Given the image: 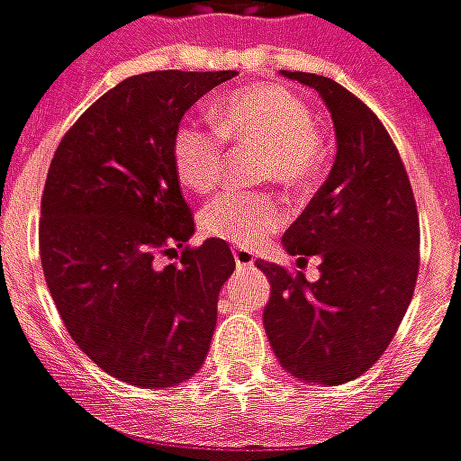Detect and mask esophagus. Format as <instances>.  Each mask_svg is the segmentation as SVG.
<instances>
[{
  "instance_id": "34e87169",
  "label": "esophagus",
  "mask_w": 461,
  "mask_h": 461,
  "mask_svg": "<svg viewBox=\"0 0 461 461\" xmlns=\"http://www.w3.org/2000/svg\"><path fill=\"white\" fill-rule=\"evenodd\" d=\"M234 262H237V267H252L255 265V252H249V249H234Z\"/></svg>"
}]
</instances>
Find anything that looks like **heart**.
Masks as SVG:
<instances>
[{"instance_id":"obj_1","label":"heart","mask_w":461,"mask_h":461,"mask_svg":"<svg viewBox=\"0 0 461 461\" xmlns=\"http://www.w3.org/2000/svg\"><path fill=\"white\" fill-rule=\"evenodd\" d=\"M213 131L184 123L171 140V164L181 186L209 191L221 174V141L259 149V178L300 194L315 186L325 146L315 113L293 90L257 83L231 90L212 113ZM285 224L277 196L265 191H224L199 212V227L214 240L240 247L259 244Z\"/></svg>"}]
</instances>
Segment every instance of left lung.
I'll use <instances>...</instances> for the list:
<instances>
[{
	"label": "left lung",
	"mask_w": 461,
	"mask_h": 461,
	"mask_svg": "<svg viewBox=\"0 0 461 461\" xmlns=\"http://www.w3.org/2000/svg\"><path fill=\"white\" fill-rule=\"evenodd\" d=\"M283 75L321 93L338 153L283 237L297 262L321 257V280L257 259L272 287L265 330L287 374L336 386L366 374L402 325L419 275V214L402 156L375 113L330 77Z\"/></svg>",
	"instance_id": "left-lung-1"
}]
</instances>
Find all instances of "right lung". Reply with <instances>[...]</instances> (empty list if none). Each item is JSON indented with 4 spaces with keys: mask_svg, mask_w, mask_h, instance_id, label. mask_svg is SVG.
Segmentation results:
<instances>
[{
    "mask_svg": "<svg viewBox=\"0 0 461 461\" xmlns=\"http://www.w3.org/2000/svg\"><path fill=\"white\" fill-rule=\"evenodd\" d=\"M234 70L133 75L62 136L47 171L40 259L68 333L118 381L176 386L196 374L234 272L224 240L189 247L194 217L171 164L184 113ZM182 247L161 268L156 254Z\"/></svg>",
    "mask_w": 461,
    "mask_h": 461,
    "instance_id": "right-lung-1",
    "label": "right lung"
}]
</instances>
